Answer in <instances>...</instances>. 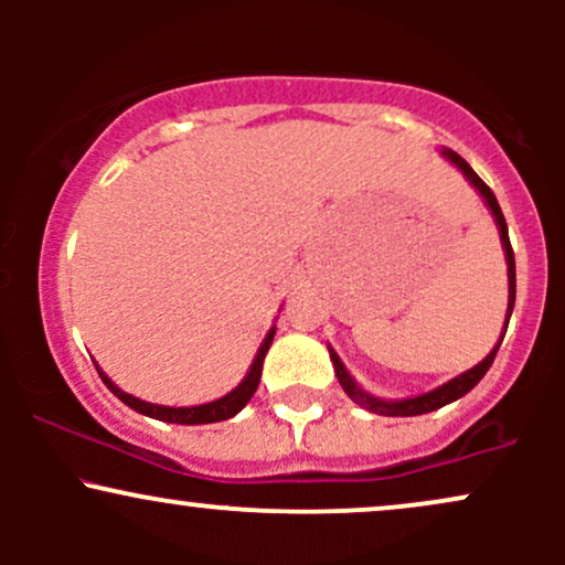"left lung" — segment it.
<instances>
[{
	"instance_id": "left-lung-1",
	"label": "left lung",
	"mask_w": 565,
	"mask_h": 565,
	"mask_svg": "<svg viewBox=\"0 0 565 565\" xmlns=\"http://www.w3.org/2000/svg\"><path fill=\"white\" fill-rule=\"evenodd\" d=\"M440 153H444V157L449 159L451 164L457 167V170L470 180V185L476 188L478 193H481L483 201H486V206H489L491 215H494V220H497L499 238H502V249H504V260H508V291H510V295H508V319H504L502 337H499V342L494 345V350H491V353L486 355L481 364H476L472 369H468V372L459 374V377L449 380V382H446V385L436 387V391L423 393V395H414V398H404V401L374 398V395H369L366 391H361V387L355 385V380L348 374V369L340 361V355H337L334 350L329 348V355H332V364H334V374H337V380H340L342 391H345L350 398H353L359 406H364V408H369V412H374V414H385V417H417V414L436 412V408L451 404V401L462 398L465 393H470L472 387H476L478 382L483 380V374L489 372V366L494 364L497 350H499V345H502L504 332H508V323H510V316H512V305H515V255H512L510 236H508V223H504L502 210H499V201H497L494 193H491V188L486 185L476 172H472V167L462 157H459L457 151H451V148H444V151H440Z\"/></svg>"
}]
</instances>
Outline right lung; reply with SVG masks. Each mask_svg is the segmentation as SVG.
<instances>
[{
    "label": "right lung",
    "instance_id": "1",
    "mask_svg": "<svg viewBox=\"0 0 565 565\" xmlns=\"http://www.w3.org/2000/svg\"><path fill=\"white\" fill-rule=\"evenodd\" d=\"M274 334H276V327L270 329L268 334H265L260 350H257L255 361H252L249 372H246V377L238 382L236 387L228 395H223V398L217 401H210V404H201V406H159V404H148V401H140L135 398V395H129L121 391V387H116L111 380L106 377V374L97 369V374H100V380L106 382V387L111 391L116 398L121 401V404H127L129 408H135V412L146 414V417H153V419H161V423H174V425H206V423H223V419H231L236 417L242 408L249 404V398L255 395L257 385H260V374H263V361H265V353H268L270 342H274Z\"/></svg>",
    "mask_w": 565,
    "mask_h": 565
}]
</instances>
